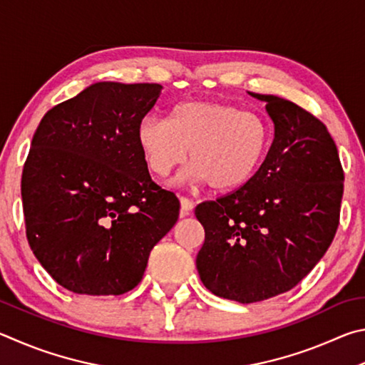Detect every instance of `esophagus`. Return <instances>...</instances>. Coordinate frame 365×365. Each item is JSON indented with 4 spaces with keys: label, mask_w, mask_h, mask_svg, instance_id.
Instances as JSON below:
<instances>
[{
    "label": "esophagus",
    "mask_w": 365,
    "mask_h": 365,
    "mask_svg": "<svg viewBox=\"0 0 365 365\" xmlns=\"http://www.w3.org/2000/svg\"><path fill=\"white\" fill-rule=\"evenodd\" d=\"M179 202H181V218H184V216H187L190 212H192L194 202L187 199V197H181Z\"/></svg>",
    "instance_id": "34e87169"
}]
</instances>
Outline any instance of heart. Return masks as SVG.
Segmentation results:
<instances>
[{
    "mask_svg": "<svg viewBox=\"0 0 365 365\" xmlns=\"http://www.w3.org/2000/svg\"><path fill=\"white\" fill-rule=\"evenodd\" d=\"M271 126L257 112L218 101H186L168 118L139 121L136 143L157 176L170 175L187 158L192 165L176 182H208L215 190L242 187L257 175L271 147Z\"/></svg>",
    "mask_w": 365,
    "mask_h": 365,
    "instance_id": "obj_1",
    "label": "heart"
}]
</instances>
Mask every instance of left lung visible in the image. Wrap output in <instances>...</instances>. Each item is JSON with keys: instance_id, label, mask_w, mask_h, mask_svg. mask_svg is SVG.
<instances>
[{"instance_id": "left-lung-1", "label": "left lung", "mask_w": 365, "mask_h": 365, "mask_svg": "<svg viewBox=\"0 0 365 365\" xmlns=\"http://www.w3.org/2000/svg\"><path fill=\"white\" fill-rule=\"evenodd\" d=\"M266 102L274 139L250 181L195 216L205 229L197 271L216 297L257 303L292 290L335 237L343 197L336 145L321 120L272 94Z\"/></svg>"}]
</instances>
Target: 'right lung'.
Here are the masks:
<instances>
[{
  "label": "right lung",
  "instance_id": "obj_1",
  "mask_svg": "<svg viewBox=\"0 0 365 365\" xmlns=\"http://www.w3.org/2000/svg\"><path fill=\"white\" fill-rule=\"evenodd\" d=\"M162 86L99 81L46 112L22 173L27 239L40 264L78 295H121L144 276L179 216L136 143Z\"/></svg>",
  "mask_w": 365,
  "mask_h": 365
}]
</instances>
